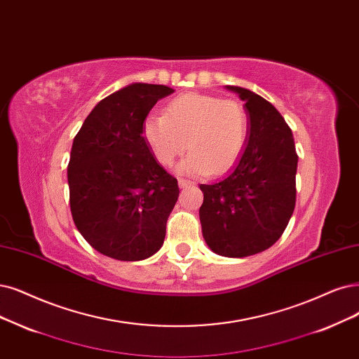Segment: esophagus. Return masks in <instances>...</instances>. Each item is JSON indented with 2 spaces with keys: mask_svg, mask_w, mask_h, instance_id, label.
Masks as SVG:
<instances>
[{
  "mask_svg": "<svg viewBox=\"0 0 359 359\" xmlns=\"http://www.w3.org/2000/svg\"><path fill=\"white\" fill-rule=\"evenodd\" d=\"M194 182L192 180H188V179H179V187L180 188H188V187H192Z\"/></svg>",
  "mask_w": 359,
  "mask_h": 359,
  "instance_id": "34e87169",
  "label": "esophagus"
}]
</instances>
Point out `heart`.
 Returning a JSON list of instances; mask_svg holds the SVG:
<instances>
[{"label": "heart", "mask_w": 359, "mask_h": 359, "mask_svg": "<svg viewBox=\"0 0 359 359\" xmlns=\"http://www.w3.org/2000/svg\"><path fill=\"white\" fill-rule=\"evenodd\" d=\"M250 133V115L235 99L187 93L171 99L164 115L151 114L142 123V139L164 167H170L188 148L180 164L188 175L219 176L241 158Z\"/></svg>", "instance_id": "obj_1"}]
</instances>
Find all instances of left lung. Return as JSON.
I'll list each match as a JSON object with an SVG mask.
<instances>
[{"mask_svg":"<svg viewBox=\"0 0 359 359\" xmlns=\"http://www.w3.org/2000/svg\"><path fill=\"white\" fill-rule=\"evenodd\" d=\"M226 88L245 102L248 142L226 177L200 184V219L216 255L247 257L272 247L293 216L299 156L293 133L272 103L243 87Z\"/></svg>","mask_w":359,"mask_h":359,"instance_id":"left-lung-1","label":"left lung"}]
</instances>
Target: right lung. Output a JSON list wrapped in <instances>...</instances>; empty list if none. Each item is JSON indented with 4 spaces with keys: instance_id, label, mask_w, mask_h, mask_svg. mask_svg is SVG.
<instances>
[{
    "instance_id": "add662e5",
    "label": "right lung",
    "mask_w": 359,
    "mask_h": 359,
    "mask_svg": "<svg viewBox=\"0 0 359 359\" xmlns=\"http://www.w3.org/2000/svg\"><path fill=\"white\" fill-rule=\"evenodd\" d=\"M172 91L143 83L118 90L95 106L74 139L68 164L72 219L104 256L143 260L164 243L180 191L143 142L142 123Z\"/></svg>"
}]
</instances>
